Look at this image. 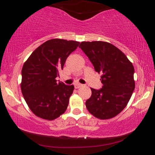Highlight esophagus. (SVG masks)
Masks as SVG:
<instances>
[{
    "label": "esophagus",
    "instance_id": "obj_1",
    "mask_svg": "<svg viewBox=\"0 0 155 155\" xmlns=\"http://www.w3.org/2000/svg\"><path fill=\"white\" fill-rule=\"evenodd\" d=\"M74 87H75L76 89H79L80 87H83V84H79V83H76L75 84V85H74Z\"/></svg>",
    "mask_w": 155,
    "mask_h": 155
}]
</instances>
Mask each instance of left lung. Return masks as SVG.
I'll return each instance as SVG.
<instances>
[{
  "instance_id": "1",
  "label": "left lung",
  "mask_w": 155,
  "mask_h": 155,
  "mask_svg": "<svg viewBox=\"0 0 155 155\" xmlns=\"http://www.w3.org/2000/svg\"><path fill=\"white\" fill-rule=\"evenodd\" d=\"M79 47L88 57L96 72L102 74V88H91L86 101L91 114L100 120L116 117L128 104L135 89L134 67L126 55L105 41H82Z\"/></svg>"
}]
</instances>
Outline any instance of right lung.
Returning <instances> with one entry per match:
<instances>
[{"label":"right lung","instance_id":"obj_1","mask_svg":"<svg viewBox=\"0 0 155 155\" xmlns=\"http://www.w3.org/2000/svg\"><path fill=\"white\" fill-rule=\"evenodd\" d=\"M79 42L54 38L35 49L22 69L21 90L35 116L53 120L66 111L74 85L57 82L67 58Z\"/></svg>","mask_w":155,"mask_h":155}]
</instances>
